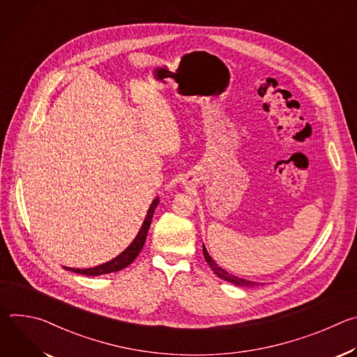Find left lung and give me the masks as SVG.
I'll return each instance as SVG.
<instances>
[{
    "mask_svg": "<svg viewBox=\"0 0 357 357\" xmlns=\"http://www.w3.org/2000/svg\"><path fill=\"white\" fill-rule=\"evenodd\" d=\"M203 256H205L206 263L209 264V267L212 268V271H213L219 278H222V280H225V281H227V282H231L233 285L243 287V288H252V287L259 285V282H256V281H248V280L238 278V277H236V275H233V274L227 273V271H226V270H223L222 267H219V266L215 263V260L209 256V252H208V250H206L205 244H203Z\"/></svg>",
    "mask_w": 357,
    "mask_h": 357,
    "instance_id": "obj_1",
    "label": "left lung"
}]
</instances>
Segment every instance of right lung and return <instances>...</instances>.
Returning a JSON list of instances; mask_svg holds the SVG:
<instances>
[{
	"mask_svg": "<svg viewBox=\"0 0 357 357\" xmlns=\"http://www.w3.org/2000/svg\"><path fill=\"white\" fill-rule=\"evenodd\" d=\"M160 203V197H155L154 200H152L151 206L146 212V216L142 222V226L138 231V234L135 236V238L132 240V243L121 252L119 254V256L105 264L101 266H97V267H93V268H70V267H65L66 270H70L73 273H77V274H83V275H91V277H96V275H101V274H110V273H116V271H120L126 267H128L139 254V251L142 250L144 247V243H145V238H146V233H148V229L151 226V222H152V216H154V212Z\"/></svg>",
	"mask_w": 357,
	"mask_h": 357,
	"instance_id": "add662e5",
	"label": "right lung"
}]
</instances>
